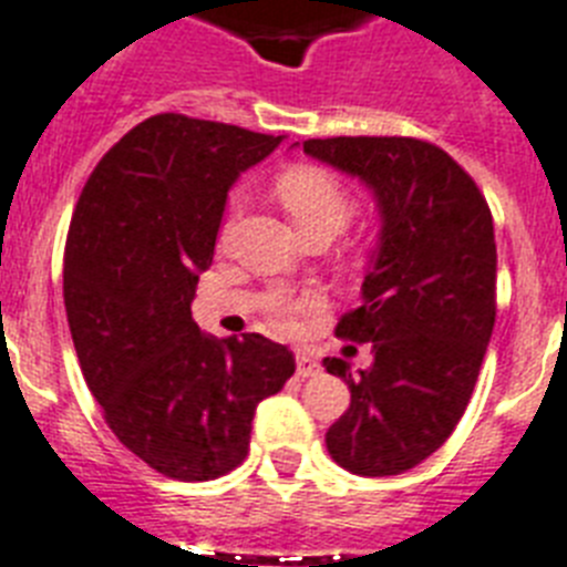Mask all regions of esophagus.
Wrapping results in <instances>:
<instances>
[{
	"label": "esophagus",
	"mask_w": 567,
	"mask_h": 567,
	"mask_svg": "<svg viewBox=\"0 0 567 567\" xmlns=\"http://www.w3.org/2000/svg\"><path fill=\"white\" fill-rule=\"evenodd\" d=\"M318 372H321V364H318L316 358L309 355V352H298V375L301 379H312Z\"/></svg>",
	"instance_id": "1"
}]
</instances>
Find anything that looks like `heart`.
<instances>
[{"instance_id":"b5f03b06","label":"heart","mask_w":567,"mask_h":567,"mask_svg":"<svg viewBox=\"0 0 567 567\" xmlns=\"http://www.w3.org/2000/svg\"><path fill=\"white\" fill-rule=\"evenodd\" d=\"M278 197L287 206L289 217L298 229H316L330 226L343 229L352 215V197L330 168L321 166H292L278 177ZM316 298H292V295H275L269 309L280 318V323L295 327V318L303 309L312 307Z\"/></svg>"}]
</instances>
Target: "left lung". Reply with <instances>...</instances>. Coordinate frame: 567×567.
Here are the masks:
<instances>
[{
	"label": "left lung",
	"mask_w": 567,
	"mask_h": 567,
	"mask_svg": "<svg viewBox=\"0 0 567 567\" xmlns=\"http://www.w3.org/2000/svg\"><path fill=\"white\" fill-rule=\"evenodd\" d=\"M303 154L358 177L379 209V240L361 278V307L336 336L372 343L352 375L350 410L327 450L358 476H399L433 456L473 395L496 321V237L473 177L439 145L413 137L303 140Z\"/></svg>",
	"instance_id": "1"
}]
</instances>
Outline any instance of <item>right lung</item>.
Here are the masks:
<instances>
[{
    "label": "right lung",
    "instance_id": "1",
    "mask_svg": "<svg viewBox=\"0 0 567 567\" xmlns=\"http://www.w3.org/2000/svg\"><path fill=\"white\" fill-rule=\"evenodd\" d=\"M280 143L157 114L96 163L71 217L62 295L82 375L111 433L163 476L235 471L258 404L295 372L284 343L206 336L192 318L229 188Z\"/></svg>",
    "mask_w": 567,
    "mask_h": 567
}]
</instances>
